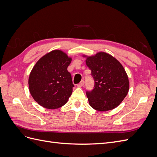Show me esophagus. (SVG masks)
Returning <instances> with one entry per match:
<instances>
[{
	"label": "esophagus",
	"mask_w": 157,
	"mask_h": 157,
	"mask_svg": "<svg viewBox=\"0 0 157 157\" xmlns=\"http://www.w3.org/2000/svg\"><path fill=\"white\" fill-rule=\"evenodd\" d=\"M84 80H81V82H80L78 84H77V86L78 87H82V86H84Z\"/></svg>",
	"instance_id": "34e87169"
}]
</instances>
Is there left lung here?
Returning a JSON list of instances; mask_svg holds the SVG:
<instances>
[{
	"instance_id": "obj_1",
	"label": "left lung",
	"mask_w": 157,
	"mask_h": 157,
	"mask_svg": "<svg viewBox=\"0 0 157 157\" xmlns=\"http://www.w3.org/2000/svg\"><path fill=\"white\" fill-rule=\"evenodd\" d=\"M86 63L91 70L94 88L86 91L90 105L99 111L116 108L129 90L128 75L121 63L105 52L86 56Z\"/></svg>"
}]
</instances>
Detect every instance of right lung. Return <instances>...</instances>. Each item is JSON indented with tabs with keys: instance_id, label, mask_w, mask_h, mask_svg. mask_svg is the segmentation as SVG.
<instances>
[{
	"instance_id": "add662e5",
	"label": "right lung",
	"mask_w": 157,
	"mask_h": 157,
	"mask_svg": "<svg viewBox=\"0 0 157 157\" xmlns=\"http://www.w3.org/2000/svg\"><path fill=\"white\" fill-rule=\"evenodd\" d=\"M71 60L63 52L55 50L42 56L33 67L28 82L29 92L42 107L55 109L67 102L74 87L67 71Z\"/></svg>"
}]
</instances>
